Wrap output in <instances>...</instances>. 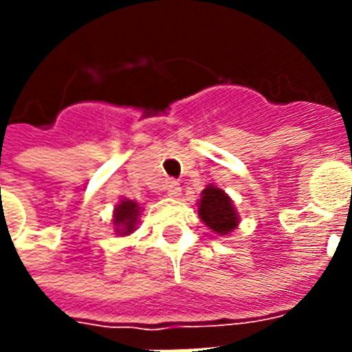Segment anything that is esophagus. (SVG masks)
Returning a JSON list of instances; mask_svg holds the SVG:
<instances>
[{
  "label": "esophagus",
  "mask_w": 352,
  "mask_h": 352,
  "mask_svg": "<svg viewBox=\"0 0 352 352\" xmlns=\"http://www.w3.org/2000/svg\"><path fill=\"white\" fill-rule=\"evenodd\" d=\"M166 192H168V197H179L181 195V184L177 181H168Z\"/></svg>",
  "instance_id": "obj_1"
}]
</instances>
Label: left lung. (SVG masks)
Wrapping results in <instances>:
<instances>
[{
  "mask_svg": "<svg viewBox=\"0 0 352 352\" xmlns=\"http://www.w3.org/2000/svg\"><path fill=\"white\" fill-rule=\"evenodd\" d=\"M201 195L203 197L199 201V215L206 223V226H210V230L221 235L235 230L239 219H237V212L234 210L230 197L214 184H210Z\"/></svg>",
  "mask_w": 352,
  "mask_h": 352,
  "instance_id": "obj_1",
  "label": "left lung"
}]
</instances>
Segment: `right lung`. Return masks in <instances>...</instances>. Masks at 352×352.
Listing matches in <instances>:
<instances>
[{"label": "right lung", "instance_id": "1", "mask_svg": "<svg viewBox=\"0 0 352 352\" xmlns=\"http://www.w3.org/2000/svg\"><path fill=\"white\" fill-rule=\"evenodd\" d=\"M138 214H140V206L135 201H129V199L120 201V204L115 208V215H113L115 232L118 235L131 234L135 230V225H137Z\"/></svg>", "mask_w": 352, "mask_h": 352}]
</instances>
